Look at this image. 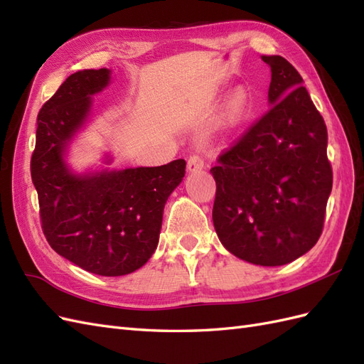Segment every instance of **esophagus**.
I'll use <instances>...</instances> for the list:
<instances>
[{"label": "esophagus", "instance_id": "obj_1", "mask_svg": "<svg viewBox=\"0 0 364 364\" xmlns=\"http://www.w3.org/2000/svg\"><path fill=\"white\" fill-rule=\"evenodd\" d=\"M204 167V160L200 155H192L188 161V171L189 172H197L201 171Z\"/></svg>", "mask_w": 364, "mask_h": 364}]
</instances>
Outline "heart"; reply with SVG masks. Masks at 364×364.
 Returning <instances> with one entry per match:
<instances>
[{"label":"heart","instance_id":"b5f03b06","mask_svg":"<svg viewBox=\"0 0 364 364\" xmlns=\"http://www.w3.org/2000/svg\"><path fill=\"white\" fill-rule=\"evenodd\" d=\"M249 107H250V98H249L247 90L243 86L232 89L225 97V100H223L220 106V110H218L220 123L225 126L241 124L249 114Z\"/></svg>","mask_w":364,"mask_h":364}]
</instances>
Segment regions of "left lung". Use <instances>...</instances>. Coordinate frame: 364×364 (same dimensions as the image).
I'll use <instances>...</instances> for the list:
<instances>
[{"instance_id":"left-lung-1","label":"left lung","mask_w":364,"mask_h":364,"mask_svg":"<svg viewBox=\"0 0 364 364\" xmlns=\"http://www.w3.org/2000/svg\"><path fill=\"white\" fill-rule=\"evenodd\" d=\"M262 60L271 68V109L210 169L217 183L212 220L230 254L283 266L318 241L332 169L328 129L301 75L279 55Z\"/></svg>"}]
</instances>
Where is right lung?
I'll list each match as a JSON object with an SVG mask.
<instances>
[{
    "label": "right lung",
    "mask_w": 364,
    "mask_h": 364,
    "mask_svg": "<svg viewBox=\"0 0 364 364\" xmlns=\"http://www.w3.org/2000/svg\"><path fill=\"white\" fill-rule=\"evenodd\" d=\"M110 80L106 68L78 70L41 107L31 173L44 235L55 252L90 274L121 277L154 255L166 201L183 181L186 161L73 169L70 144L95 115L93 95ZM101 161L109 166L114 156L106 152Z\"/></svg>",
    "instance_id": "add662e5"
}]
</instances>
